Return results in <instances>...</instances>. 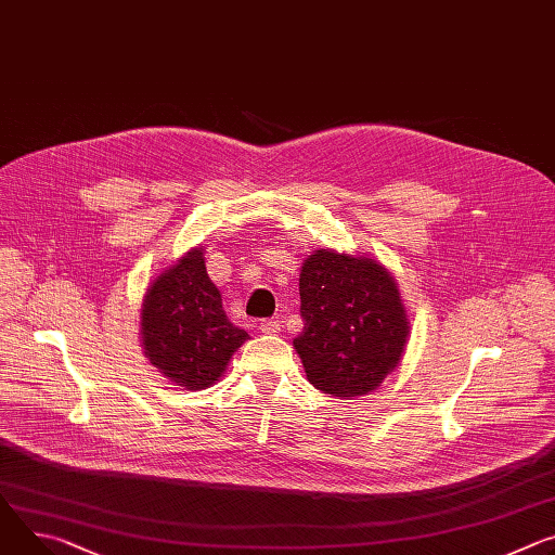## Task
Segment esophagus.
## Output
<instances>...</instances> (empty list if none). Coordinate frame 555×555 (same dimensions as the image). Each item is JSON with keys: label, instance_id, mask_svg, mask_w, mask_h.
Returning <instances> with one entry per match:
<instances>
[{"label": "esophagus", "instance_id": "1", "mask_svg": "<svg viewBox=\"0 0 555 555\" xmlns=\"http://www.w3.org/2000/svg\"><path fill=\"white\" fill-rule=\"evenodd\" d=\"M259 330H261L263 334H276V332L281 330V325H279V321H274V319H263V321L259 323Z\"/></svg>", "mask_w": 555, "mask_h": 555}]
</instances>
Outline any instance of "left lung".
<instances>
[{"label": "left lung", "mask_w": 555, "mask_h": 555, "mask_svg": "<svg viewBox=\"0 0 555 555\" xmlns=\"http://www.w3.org/2000/svg\"><path fill=\"white\" fill-rule=\"evenodd\" d=\"M304 332L294 349L308 380L338 398L365 396L400 363L408 314L374 259L317 249L298 279Z\"/></svg>", "instance_id": "left-lung-1"}]
</instances>
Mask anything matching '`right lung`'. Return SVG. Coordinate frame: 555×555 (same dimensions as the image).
I'll return each instance as SVG.
<instances>
[{
  "mask_svg": "<svg viewBox=\"0 0 555 555\" xmlns=\"http://www.w3.org/2000/svg\"><path fill=\"white\" fill-rule=\"evenodd\" d=\"M245 338L247 332L228 321L201 249L188 251L147 287L141 310L143 349L172 383L185 389L210 387Z\"/></svg>",
  "mask_w": 555,
  "mask_h": 555,
  "instance_id": "1",
  "label": "right lung"
}]
</instances>
